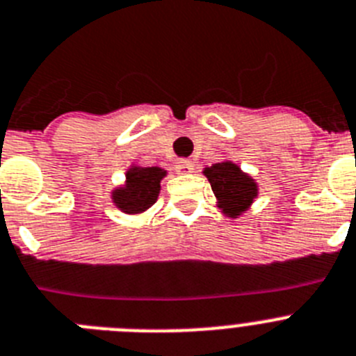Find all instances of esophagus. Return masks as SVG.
I'll use <instances>...</instances> for the list:
<instances>
[{"label":"esophagus","mask_w":356,"mask_h":356,"mask_svg":"<svg viewBox=\"0 0 356 356\" xmlns=\"http://www.w3.org/2000/svg\"><path fill=\"white\" fill-rule=\"evenodd\" d=\"M176 171L180 172V175H187V172L193 171V162L187 160V158H181L176 162Z\"/></svg>","instance_id":"obj_1"}]
</instances>
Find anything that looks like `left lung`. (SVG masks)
<instances>
[{
	"label": "left lung",
	"instance_id": "obj_1",
	"mask_svg": "<svg viewBox=\"0 0 356 356\" xmlns=\"http://www.w3.org/2000/svg\"><path fill=\"white\" fill-rule=\"evenodd\" d=\"M203 175L209 178L212 193L218 198V207L230 218H238L241 212L247 211L257 196L256 181L232 162L205 167Z\"/></svg>",
	"mask_w": 356,
	"mask_h": 356
}]
</instances>
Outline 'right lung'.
Segmentation results:
<instances>
[{
	"label": "right lung",
	"instance_id": "1",
	"mask_svg": "<svg viewBox=\"0 0 356 356\" xmlns=\"http://www.w3.org/2000/svg\"><path fill=\"white\" fill-rule=\"evenodd\" d=\"M167 171L162 167H136L126 172V184L113 191V203L126 214L147 211L158 198L160 181Z\"/></svg>",
	"mask_w": 356,
	"mask_h": 356
}]
</instances>
